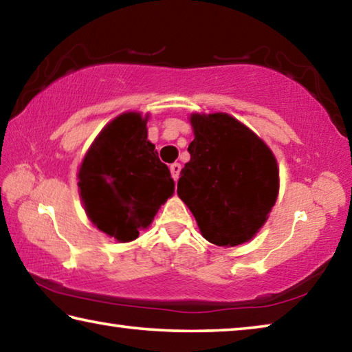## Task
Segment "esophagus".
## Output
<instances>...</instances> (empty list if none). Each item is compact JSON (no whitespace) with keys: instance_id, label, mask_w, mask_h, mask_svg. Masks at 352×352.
<instances>
[{"instance_id":"1","label":"esophagus","mask_w":352,"mask_h":352,"mask_svg":"<svg viewBox=\"0 0 352 352\" xmlns=\"http://www.w3.org/2000/svg\"><path fill=\"white\" fill-rule=\"evenodd\" d=\"M180 170H182L180 163H172L170 164V174H172V177H174L175 182L178 180V177H180Z\"/></svg>"}]
</instances>
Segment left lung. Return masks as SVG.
Wrapping results in <instances>:
<instances>
[{
  "mask_svg": "<svg viewBox=\"0 0 352 352\" xmlns=\"http://www.w3.org/2000/svg\"><path fill=\"white\" fill-rule=\"evenodd\" d=\"M177 194L201 236L219 247L252 241L269 219L279 192V168L270 147L228 113H192Z\"/></svg>",
  "mask_w": 352,
  "mask_h": 352,
  "instance_id": "8db88e82",
  "label": "left lung"
}]
</instances>
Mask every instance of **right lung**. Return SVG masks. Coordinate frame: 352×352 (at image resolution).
<instances>
[{
	"label": "right lung",
	"instance_id": "right-lung-1",
	"mask_svg": "<svg viewBox=\"0 0 352 352\" xmlns=\"http://www.w3.org/2000/svg\"><path fill=\"white\" fill-rule=\"evenodd\" d=\"M148 113L126 111L100 130L79 166V195L91 223L132 242L172 197L175 183L147 140Z\"/></svg>",
	"mask_w": 352,
	"mask_h": 352
}]
</instances>
